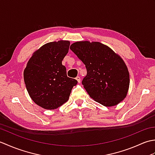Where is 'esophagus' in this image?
I'll list each match as a JSON object with an SVG mask.
<instances>
[{
  "instance_id": "1",
  "label": "esophagus",
  "mask_w": 155,
  "mask_h": 155,
  "mask_svg": "<svg viewBox=\"0 0 155 155\" xmlns=\"http://www.w3.org/2000/svg\"><path fill=\"white\" fill-rule=\"evenodd\" d=\"M76 80H77L78 81V83H81V78L79 77H76Z\"/></svg>"
}]
</instances>
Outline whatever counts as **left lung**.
I'll return each instance as SVG.
<instances>
[{
    "label": "left lung",
    "instance_id": "1",
    "mask_svg": "<svg viewBox=\"0 0 155 155\" xmlns=\"http://www.w3.org/2000/svg\"><path fill=\"white\" fill-rule=\"evenodd\" d=\"M70 48L85 64L87 74L82 84L93 100L103 106L112 107L124 99L130 77L119 55L99 42L78 41Z\"/></svg>",
    "mask_w": 155,
    "mask_h": 155
}]
</instances>
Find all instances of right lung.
Wrapping results in <instances>:
<instances>
[{"label":"right lung","instance_id":"1","mask_svg":"<svg viewBox=\"0 0 155 155\" xmlns=\"http://www.w3.org/2000/svg\"><path fill=\"white\" fill-rule=\"evenodd\" d=\"M70 42H48L35 51L24 71L29 96L35 104L47 110L56 109L67 102L77 81L67 77L62 61Z\"/></svg>","mask_w":155,"mask_h":155}]
</instances>
